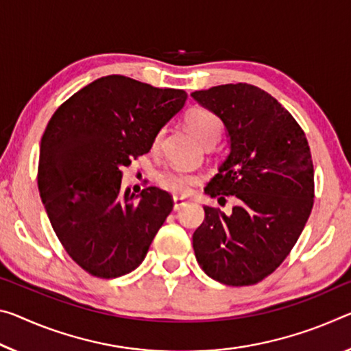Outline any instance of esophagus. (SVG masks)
<instances>
[{
	"instance_id": "esophagus-1",
	"label": "esophagus",
	"mask_w": 351,
	"mask_h": 351,
	"mask_svg": "<svg viewBox=\"0 0 351 351\" xmlns=\"http://www.w3.org/2000/svg\"><path fill=\"white\" fill-rule=\"evenodd\" d=\"M187 204V199L186 198H181V197H173V209L175 210H180L182 206Z\"/></svg>"
}]
</instances>
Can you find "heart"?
Masks as SVG:
<instances>
[{"label": "heart", "mask_w": 351, "mask_h": 351, "mask_svg": "<svg viewBox=\"0 0 351 351\" xmlns=\"http://www.w3.org/2000/svg\"><path fill=\"white\" fill-rule=\"evenodd\" d=\"M184 121L186 126L195 134V137L203 145L215 143L219 141L221 128H223L219 117L204 108L189 109L184 115ZM159 138L160 132L154 137V147L159 143ZM199 181H202V178H199L198 173H193V171L184 169H178V167L165 169L158 175V184L165 189V191L178 193V195H189L195 189V186L199 184Z\"/></svg>", "instance_id": "b5f03b06"}]
</instances>
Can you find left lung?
I'll return each instance as SVG.
<instances>
[{
    "mask_svg": "<svg viewBox=\"0 0 351 351\" xmlns=\"http://www.w3.org/2000/svg\"><path fill=\"white\" fill-rule=\"evenodd\" d=\"M220 117L231 152L204 192L219 203L236 197L226 215L204 206L193 252L204 274L226 286H252L281 265L314 204V165L295 119L259 87L215 86L192 93Z\"/></svg>",
    "mask_w": 351,
    "mask_h": 351,
    "instance_id": "left-lung-1",
    "label": "left lung"
}]
</instances>
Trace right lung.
<instances>
[{
	"label": "right lung",
	"instance_id": "1",
	"mask_svg": "<svg viewBox=\"0 0 351 351\" xmlns=\"http://www.w3.org/2000/svg\"><path fill=\"white\" fill-rule=\"evenodd\" d=\"M187 93L121 75L90 82L58 108L40 142L37 184L65 252L92 276L110 280L145 259L173 209L169 192L121 189V169L152 148Z\"/></svg>",
	"mask_w": 351,
	"mask_h": 351
}]
</instances>
